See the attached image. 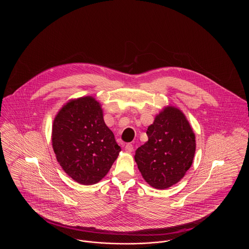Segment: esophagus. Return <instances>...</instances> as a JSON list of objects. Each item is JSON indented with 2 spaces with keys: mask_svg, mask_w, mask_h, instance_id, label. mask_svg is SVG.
Here are the masks:
<instances>
[{
  "mask_svg": "<svg viewBox=\"0 0 249 249\" xmlns=\"http://www.w3.org/2000/svg\"><path fill=\"white\" fill-rule=\"evenodd\" d=\"M133 148H134V147H133V145H132L131 143H126L125 146H124L125 151H126V152H129V153L133 151Z\"/></svg>",
  "mask_w": 249,
  "mask_h": 249,
  "instance_id": "obj_1",
  "label": "esophagus"
}]
</instances>
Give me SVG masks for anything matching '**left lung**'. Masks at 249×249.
Wrapping results in <instances>:
<instances>
[{"label":"left lung","mask_w":249,"mask_h":249,"mask_svg":"<svg viewBox=\"0 0 249 249\" xmlns=\"http://www.w3.org/2000/svg\"><path fill=\"white\" fill-rule=\"evenodd\" d=\"M148 141L135 152L142 178L151 187L164 190L184 178L193 164L196 136L183 112L165 107L147 127Z\"/></svg>","instance_id":"1"}]
</instances>
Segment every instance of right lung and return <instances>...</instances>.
<instances>
[{"instance_id":"obj_1","label":"right lung","mask_w":249,"mask_h":249,"mask_svg":"<svg viewBox=\"0 0 249 249\" xmlns=\"http://www.w3.org/2000/svg\"><path fill=\"white\" fill-rule=\"evenodd\" d=\"M52 142L63 171L82 185L101 181L121 151L100 103L90 96L71 100L58 111Z\"/></svg>"}]
</instances>
